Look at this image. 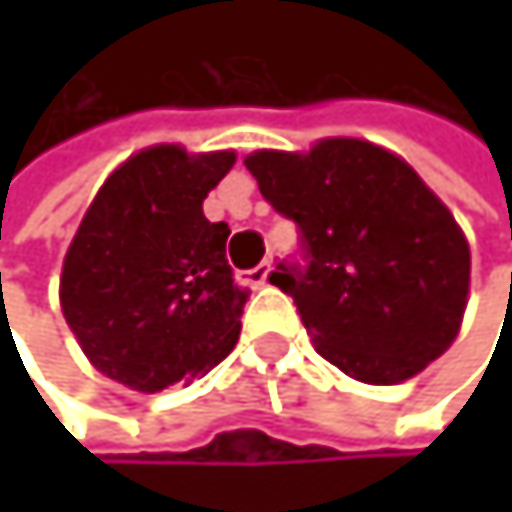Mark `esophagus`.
Returning a JSON list of instances; mask_svg holds the SVG:
<instances>
[{
  "label": "esophagus",
  "mask_w": 512,
  "mask_h": 512,
  "mask_svg": "<svg viewBox=\"0 0 512 512\" xmlns=\"http://www.w3.org/2000/svg\"><path fill=\"white\" fill-rule=\"evenodd\" d=\"M270 261H264V264H258V267H254V270H248V279L254 282V285H264L267 279H270Z\"/></svg>",
  "instance_id": "obj_1"
}]
</instances>
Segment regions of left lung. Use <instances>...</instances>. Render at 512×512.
<instances>
[{"label":"left lung","instance_id":"left-lung-1","mask_svg":"<svg viewBox=\"0 0 512 512\" xmlns=\"http://www.w3.org/2000/svg\"><path fill=\"white\" fill-rule=\"evenodd\" d=\"M261 196L301 230L307 267L279 264L319 356L362 384H402L439 359L470 291V245L396 153L325 137L310 153L245 159Z\"/></svg>","mask_w":512,"mask_h":512}]
</instances>
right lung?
Instances as JSON below:
<instances>
[{"instance_id":"add662e5","label":"right lung","mask_w":512,"mask_h":512,"mask_svg":"<svg viewBox=\"0 0 512 512\" xmlns=\"http://www.w3.org/2000/svg\"><path fill=\"white\" fill-rule=\"evenodd\" d=\"M233 162L159 144L97 190L64 258L61 310L101 375L159 393L236 347L248 288L227 264L230 227L202 214Z\"/></svg>"}]
</instances>
